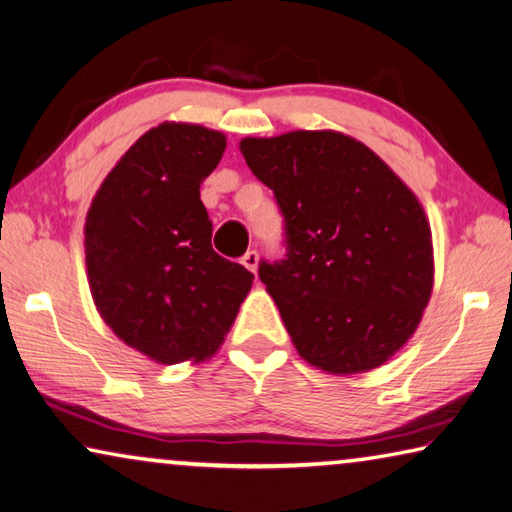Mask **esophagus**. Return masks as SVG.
Segmentation results:
<instances>
[{
    "label": "esophagus",
    "mask_w": 512,
    "mask_h": 512,
    "mask_svg": "<svg viewBox=\"0 0 512 512\" xmlns=\"http://www.w3.org/2000/svg\"><path fill=\"white\" fill-rule=\"evenodd\" d=\"M241 264L246 266V269H248L250 273H257V264H259V255H257V250H248V253L241 257Z\"/></svg>",
    "instance_id": "obj_1"
}]
</instances>
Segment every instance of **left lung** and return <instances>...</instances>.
Segmentation results:
<instances>
[{
    "label": "left lung",
    "instance_id": "1",
    "mask_svg": "<svg viewBox=\"0 0 512 512\" xmlns=\"http://www.w3.org/2000/svg\"><path fill=\"white\" fill-rule=\"evenodd\" d=\"M285 227V259L259 262L300 358L330 373L387 362L433 291L431 227L408 186L339 132L243 139Z\"/></svg>",
    "mask_w": 512,
    "mask_h": 512
}]
</instances>
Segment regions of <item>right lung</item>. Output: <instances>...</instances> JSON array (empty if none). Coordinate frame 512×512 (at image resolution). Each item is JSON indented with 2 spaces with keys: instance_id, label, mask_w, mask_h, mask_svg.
<instances>
[{
  "instance_id": "add662e5",
  "label": "right lung",
  "mask_w": 512,
  "mask_h": 512,
  "mask_svg": "<svg viewBox=\"0 0 512 512\" xmlns=\"http://www.w3.org/2000/svg\"><path fill=\"white\" fill-rule=\"evenodd\" d=\"M225 136L164 123L113 166L86 216V266L97 312L136 351L177 364L212 358L255 275L212 248L200 184Z\"/></svg>"
}]
</instances>
